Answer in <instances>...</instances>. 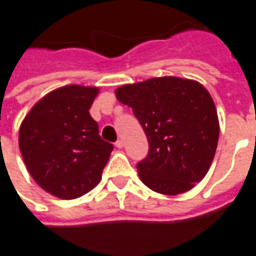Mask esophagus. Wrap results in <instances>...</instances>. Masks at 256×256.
Returning a JSON list of instances; mask_svg holds the SVG:
<instances>
[{
    "label": "esophagus",
    "mask_w": 256,
    "mask_h": 256,
    "mask_svg": "<svg viewBox=\"0 0 256 256\" xmlns=\"http://www.w3.org/2000/svg\"><path fill=\"white\" fill-rule=\"evenodd\" d=\"M115 146H116V148H123V146H124V142H123L122 140H118L115 142Z\"/></svg>",
    "instance_id": "34e87169"
}]
</instances>
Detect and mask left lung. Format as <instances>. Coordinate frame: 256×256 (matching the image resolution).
Instances as JSON below:
<instances>
[{
    "instance_id": "8db88e82",
    "label": "left lung",
    "mask_w": 256,
    "mask_h": 256,
    "mask_svg": "<svg viewBox=\"0 0 256 256\" xmlns=\"http://www.w3.org/2000/svg\"><path fill=\"white\" fill-rule=\"evenodd\" d=\"M115 94L133 110L148 138V155L137 164L148 188L178 196L205 178L218 146L219 119L201 83L164 76L120 86Z\"/></svg>"
}]
</instances>
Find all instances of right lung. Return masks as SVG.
<instances>
[{"instance_id": "right-lung-1", "label": "right lung", "mask_w": 256, "mask_h": 256, "mask_svg": "<svg viewBox=\"0 0 256 256\" xmlns=\"http://www.w3.org/2000/svg\"><path fill=\"white\" fill-rule=\"evenodd\" d=\"M98 92V87H60L34 104L19 128V150L30 176L60 200L92 190L114 150L90 115Z\"/></svg>"}]
</instances>
